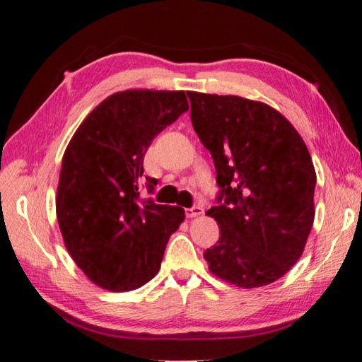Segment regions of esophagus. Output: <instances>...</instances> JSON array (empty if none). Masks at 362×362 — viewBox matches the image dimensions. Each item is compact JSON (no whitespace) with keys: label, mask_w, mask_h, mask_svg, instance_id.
Segmentation results:
<instances>
[{"label":"esophagus","mask_w":362,"mask_h":362,"mask_svg":"<svg viewBox=\"0 0 362 362\" xmlns=\"http://www.w3.org/2000/svg\"><path fill=\"white\" fill-rule=\"evenodd\" d=\"M204 214V209L199 206H194V207H189L185 209V215L187 218H196V216H201Z\"/></svg>","instance_id":"34e87169"}]
</instances>
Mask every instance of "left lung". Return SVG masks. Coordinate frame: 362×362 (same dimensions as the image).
Wrapping results in <instances>:
<instances>
[{
    "label": "left lung",
    "instance_id": "8db88e82",
    "mask_svg": "<svg viewBox=\"0 0 362 362\" xmlns=\"http://www.w3.org/2000/svg\"><path fill=\"white\" fill-rule=\"evenodd\" d=\"M192 123L210 153L221 192L207 212L220 240L209 271L239 288L279 280L304 252L315 218L317 174L304 139L266 103L187 91Z\"/></svg>",
    "mask_w": 362,
    "mask_h": 362
}]
</instances>
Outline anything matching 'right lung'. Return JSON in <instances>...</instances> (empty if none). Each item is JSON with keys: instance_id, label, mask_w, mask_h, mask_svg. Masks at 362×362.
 <instances>
[{"instance_id": "1", "label": "right lung", "mask_w": 362, "mask_h": 362, "mask_svg": "<svg viewBox=\"0 0 362 362\" xmlns=\"http://www.w3.org/2000/svg\"><path fill=\"white\" fill-rule=\"evenodd\" d=\"M185 110L182 90L117 91L85 117L64 150L58 225L71 258L104 290L131 291L152 280L185 220L182 207L139 202L144 155ZM146 179L153 189L156 179Z\"/></svg>"}]
</instances>
